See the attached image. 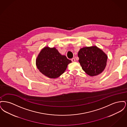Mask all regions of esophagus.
<instances>
[{
	"mask_svg": "<svg viewBox=\"0 0 127 127\" xmlns=\"http://www.w3.org/2000/svg\"><path fill=\"white\" fill-rule=\"evenodd\" d=\"M71 61H72V62H75V58H72V59H71Z\"/></svg>",
	"mask_w": 127,
	"mask_h": 127,
	"instance_id": "1",
	"label": "esophagus"
}]
</instances>
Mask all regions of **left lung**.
Listing matches in <instances>:
<instances>
[{
    "label": "left lung",
    "mask_w": 127,
    "mask_h": 127,
    "mask_svg": "<svg viewBox=\"0 0 127 127\" xmlns=\"http://www.w3.org/2000/svg\"><path fill=\"white\" fill-rule=\"evenodd\" d=\"M78 57L82 69L91 76L101 73L107 65L108 56L96 46L81 48Z\"/></svg>",
    "instance_id": "left-lung-1"
}]
</instances>
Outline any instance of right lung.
Masks as SVG:
<instances>
[{"label": "right lung", "mask_w": 127, "mask_h": 127, "mask_svg": "<svg viewBox=\"0 0 127 127\" xmlns=\"http://www.w3.org/2000/svg\"><path fill=\"white\" fill-rule=\"evenodd\" d=\"M71 61L61 55L55 48L48 47L43 48L36 59V65L39 71L49 78L59 77L66 69Z\"/></svg>", "instance_id": "obj_1"}]
</instances>
